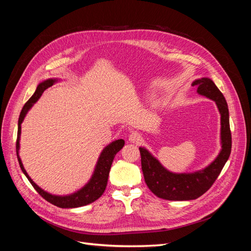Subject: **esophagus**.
I'll list each match as a JSON object with an SVG mask.
<instances>
[{
  "instance_id": "esophagus-1",
  "label": "esophagus",
  "mask_w": 251,
  "mask_h": 251,
  "mask_svg": "<svg viewBox=\"0 0 251 251\" xmlns=\"http://www.w3.org/2000/svg\"><path fill=\"white\" fill-rule=\"evenodd\" d=\"M128 139H130V141L133 143H137L141 140V136L138 133H132L130 135V137H128Z\"/></svg>"
}]
</instances>
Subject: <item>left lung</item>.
<instances>
[{
	"mask_svg": "<svg viewBox=\"0 0 251 251\" xmlns=\"http://www.w3.org/2000/svg\"><path fill=\"white\" fill-rule=\"evenodd\" d=\"M193 86L198 87L197 92L199 94L215 100L221 113L222 151L216 160L203 171L193 174H173L166 171L146 149L139 148L144 181L150 191L161 199L185 201L199 198L215 183L231 151L229 112L225 97L209 78L197 79Z\"/></svg>",
	"mask_w": 251,
	"mask_h": 251,
	"instance_id": "8db88e82",
	"label": "left lung"
}]
</instances>
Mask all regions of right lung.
I'll use <instances>...</instances> for the list:
<instances>
[{"label":"right lung","mask_w":251,"mask_h":251,"mask_svg":"<svg viewBox=\"0 0 251 251\" xmlns=\"http://www.w3.org/2000/svg\"><path fill=\"white\" fill-rule=\"evenodd\" d=\"M55 81H56L55 79H48L46 81L41 82L40 85L37 86L34 94L29 98V100L25 103L24 107H23L21 114H20L19 125H18V138H17V144H16L17 156H18V160H19V163H20V166H21L23 173L26 175V177L29 180L30 183H31V185L34 187L35 191L39 193L45 200L50 202L53 205H55V206H57V207H60V208L80 207V206H83V205H87V204H90V203L96 201L98 198H100L101 195L103 194L105 187H107L109 173H110L112 162L114 160V157H115V155L125 146V140L118 139L116 141H114L110 144V146H108L102 151L100 159H98L95 172L93 174L92 178H91L90 182L85 187H82L80 191L76 192L75 194H72L70 196H64V197L53 196L46 192H44L42 188L37 186L31 180V178L28 176V174L25 171L24 166H23L21 158L19 157V148H20L19 141H20V135H21V124L23 123V120H24L28 110L31 108V105L37 100H39L44 91L48 89L49 87L53 86V83H54Z\"/></svg>","instance_id":"add662e5"}]
</instances>
